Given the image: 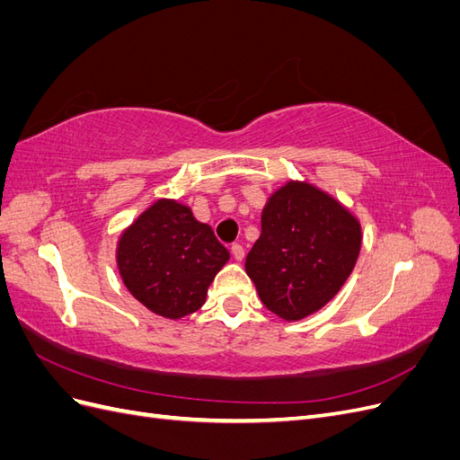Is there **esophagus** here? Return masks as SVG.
<instances>
[{
	"label": "esophagus",
	"mask_w": 460,
	"mask_h": 460,
	"mask_svg": "<svg viewBox=\"0 0 460 460\" xmlns=\"http://www.w3.org/2000/svg\"><path fill=\"white\" fill-rule=\"evenodd\" d=\"M232 255H234L235 261H243V257H245L243 247H242L240 243H234V245H232Z\"/></svg>",
	"instance_id": "obj_1"
}]
</instances>
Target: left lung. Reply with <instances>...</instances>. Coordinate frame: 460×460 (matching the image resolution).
I'll return each instance as SVG.
<instances>
[{"mask_svg": "<svg viewBox=\"0 0 460 460\" xmlns=\"http://www.w3.org/2000/svg\"><path fill=\"white\" fill-rule=\"evenodd\" d=\"M358 220L328 193L288 182L261 217L245 259L262 305L286 320L323 309L349 278L360 252Z\"/></svg>", "mask_w": 460, "mask_h": 460, "instance_id": "1", "label": "left lung"}]
</instances>
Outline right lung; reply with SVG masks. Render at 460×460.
Returning a JSON list of instances; mask_svg holds the SVG:
<instances>
[{
    "instance_id": "1",
    "label": "right lung",
    "mask_w": 460,
    "mask_h": 460,
    "mask_svg": "<svg viewBox=\"0 0 460 460\" xmlns=\"http://www.w3.org/2000/svg\"><path fill=\"white\" fill-rule=\"evenodd\" d=\"M228 259L213 228L169 199H159L137 217L117 249L124 286L149 311L166 318L196 313Z\"/></svg>"
}]
</instances>
